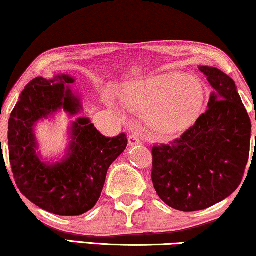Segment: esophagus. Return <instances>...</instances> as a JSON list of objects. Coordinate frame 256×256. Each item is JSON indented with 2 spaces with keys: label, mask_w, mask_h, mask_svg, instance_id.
I'll return each instance as SVG.
<instances>
[{
  "label": "esophagus",
  "mask_w": 256,
  "mask_h": 256,
  "mask_svg": "<svg viewBox=\"0 0 256 256\" xmlns=\"http://www.w3.org/2000/svg\"><path fill=\"white\" fill-rule=\"evenodd\" d=\"M142 143L141 138H138V135H130L128 138V146H140Z\"/></svg>",
  "instance_id": "esophagus-1"
}]
</instances>
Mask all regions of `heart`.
Returning a JSON list of instances; mask_svg holds the SVG:
<instances>
[{"mask_svg": "<svg viewBox=\"0 0 256 256\" xmlns=\"http://www.w3.org/2000/svg\"><path fill=\"white\" fill-rule=\"evenodd\" d=\"M126 106L146 112V121L160 135L188 130L200 115L205 93L196 76L170 72L128 82L121 90Z\"/></svg>", "mask_w": 256, "mask_h": 256, "instance_id": "heart-1", "label": "heart"}]
</instances>
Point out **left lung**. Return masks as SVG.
<instances>
[{
    "instance_id": "left-lung-1",
    "label": "left lung",
    "mask_w": 256,
    "mask_h": 256,
    "mask_svg": "<svg viewBox=\"0 0 256 256\" xmlns=\"http://www.w3.org/2000/svg\"><path fill=\"white\" fill-rule=\"evenodd\" d=\"M199 70L213 88L208 110L180 138L152 146L154 188L166 205L183 212L205 210L232 194L250 157L252 124L236 82L216 68Z\"/></svg>"
}]
</instances>
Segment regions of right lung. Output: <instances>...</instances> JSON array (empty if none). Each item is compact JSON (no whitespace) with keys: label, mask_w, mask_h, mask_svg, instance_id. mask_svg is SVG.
<instances>
[{"label":"right lung","mask_w":256,"mask_h":256,"mask_svg":"<svg viewBox=\"0 0 256 256\" xmlns=\"http://www.w3.org/2000/svg\"><path fill=\"white\" fill-rule=\"evenodd\" d=\"M74 82L70 74L31 80L20 93L8 126L10 166L20 194L38 208L66 216H80L94 208L110 164L128 142L124 134L104 138L88 118L82 116L70 126L64 156L56 162L43 158L34 128L59 112L68 116L82 113L80 96L70 86Z\"/></svg>","instance_id":"right-lung-1"}]
</instances>
